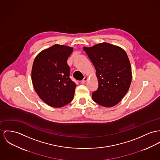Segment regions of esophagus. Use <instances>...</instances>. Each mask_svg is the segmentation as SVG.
I'll use <instances>...</instances> for the list:
<instances>
[{"instance_id": "esophagus-1", "label": "esophagus", "mask_w": 160, "mask_h": 160, "mask_svg": "<svg viewBox=\"0 0 160 160\" xmlns=\"http://www.w3.org/2000/svg\"><path fill=\"white\" fill-rule=\"evenodd\" d=\"M88 80V78L87 77H84V78L81 81V83L82 84H84V83H85V82H86V81Z\"/></svg>"}]
</instances>
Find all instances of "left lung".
<instances>
[{"label": "left lung", "instance_id": "8db88e82", "mask_svg": "<svg viewBox=\"0 0 160 160\" xmlns=\"http://www.w3.org/2000/svg\"><path fill=\"white\" fill-rule=\"evenodd\" d=\"M96 69L98 89L92 100L100 105L112 107L122 99L132 82V68L125 51L108 42L83 47Z\"/></svg>", "mask_w": 160, "mask_h": 160}]
</instances>
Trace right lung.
<instances>
[{
	"label": "right lung",
	"mask_w": 160,
	"mask_h": 160,
	"mask_svg": "<svg viewBox=\"0 0 160 160\" xmlns=\"http://www.w3.org/2000/svg\"><path fill=\"white\" fill-rule=\"evenodd\" d=\"M72 48L55 44L40 52L32 69L33 88L40 98L50 107L60 108L74 98L75 83L69 78L68 57Z\"/></svg>",
	"instance_id": "obj_1"
}]
</instances>
